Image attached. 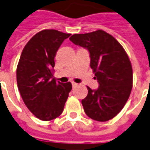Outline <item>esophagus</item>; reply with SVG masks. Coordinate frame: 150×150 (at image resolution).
Listing matches in <instances>:
<instances>
[{
	"label": "esophagus",
	"instance_id": "obj_1",
	"mask_svg": "<svg viewBox=\"0 0 150 150\" xmlns=\"http://www.w3.org/2000/svg\"><path fill=\"white\" fill-rule=\"evenodd\" d=\"M72 85H73V87H77L78 84H77V83H76V82H72Z\"/></svg>",
	"mask_w": 150,
	"mask_h": 150
}]
</instances>
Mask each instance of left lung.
<instances>
[{"instance_id": "obj_1", "label": "left lung", "mask_w": 150, "mask_h": 150, "mask_svg": "<svg viewBox=\"0 0 150 150\" xmlns=\"http://www.w3.org/2000/svg\"><path fill=\"white\" fill-rule=\"evenodd\" d=\"M69 40L89 51L90 66L100 85L96 90L87 87V96L82 100L85 113L97 121L114 118L132 89L133 71L126 52L112 35L101 30L75 34Z\"/></svg>"}]
</instances>
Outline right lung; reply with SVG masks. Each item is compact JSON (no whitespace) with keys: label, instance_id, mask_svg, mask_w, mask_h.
I'll return each mask as SVG.
<instances>
[{"label":"right lung","instance_id":"add662e5","mask_svg":"<svg viewBox=\"0 0 150 150\" xmlns=\"http://www.w3.org/2000/svg\"><path fill=\"white\" fill-rule=\"evenodd\" d=\"M70 34L44 30L35 35L21 53L16 68L18 89L31 112L41 120H51L62 114L72 84L54 77V57Z\"/></svg>","mask_w":150,"mask_h":150}]
</instances>
